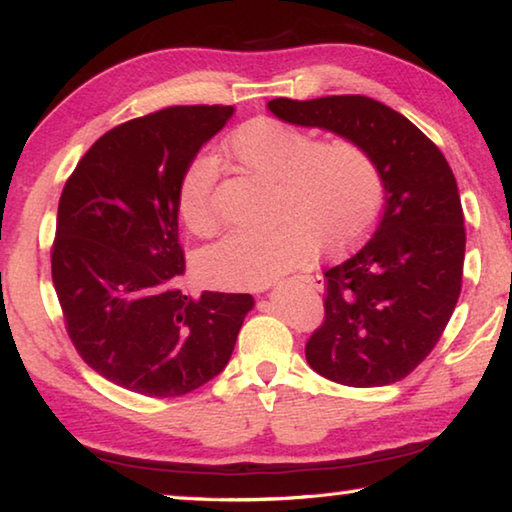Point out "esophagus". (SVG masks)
<instances>
[{
    "instance_id": "obj_1",
    "label": "esophagus",
    "mask_w": 512,
    "mask_h": 512,
    "mask_svg": "<svg viewBox=\"0 0 512 512\" xmlns=\"http://www.w3.org/2000/svg\"><path fill=\"white\" fill-rule=\"evenodd\" d=\"M297 282L311 286V288H315V291H322V286H324L320 275H297Z\"/></svg>"
}]
</instances>
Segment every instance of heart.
Returning a JSON list of instances; mask_svg holds the SVG:
<instances>
[{
    "instance_id": "b5f03b06",
    "label": "heart",
    "mask_w": 512,
    "mask_h": 512,
    "mask_svg": "<svg viewBox=\"0 0 512 512\" xmlns=\"http://www.w3.org/2000/svg\"><path fill=\"white\" fill-rule=\"evenodd\" d=\"M224 152L241 170L273 185V219L266 230H235L201 255L206 280L230 288H262L306 262L315 246L342 250L360 239L383 203V176L374 159L347 138L315 143L302 127L253 118L232 132ZM217 163L192 159L176 188V210L194 235L219 226Z\"/></svg>"
}]
</instances>
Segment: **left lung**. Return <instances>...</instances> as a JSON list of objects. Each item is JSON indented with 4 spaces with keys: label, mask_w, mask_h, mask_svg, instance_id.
I'll list each match as a JSON object with an SVG mask.
<instances>
[{
    "label": "left lung",
    "mask_w": 512,
    "mask_h": 512,
    "mask_svg": "<svg viewBox=\"0 0 512 512\" xmlns=\"http://www.w3.org/2000/svg\"><path fill=\"white\" fill-rule=\"evenodd\" d=\"M266 107L360 145L383 176L374 235L324 273V322L306 342V362L347 387L392 385L427 358L459 300L466 228L457 179L421 129L374 98H275Z\"/></svg>",
    "instance_id": "8db88e82"
}]
</instances>
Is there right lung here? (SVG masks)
<instances>
[{
    "mask_svg": "<svg viewBox=\"0 0 512 512\" xmlns=\"http://www.w3.org/2000/svg\"><path fill=\"white\" fill-rule=\"evenodd\" d=\"M235 107H167L111 129L64 185L51 250L69 338L129 392L190 394L226 369L248 293L181 291L176 188Z\"/></svg>",
    "mask_w": 512,
    "mask_h": 512,
    "instance_id": "add662e5",
    "label": "right lung"
}]
</instances>
